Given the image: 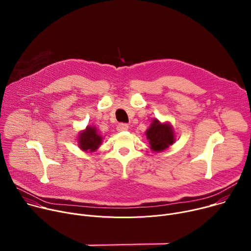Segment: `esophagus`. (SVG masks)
I'll return each mask as SVG.
<instances>
[{"instance_id":"34e87169","label":"esophagus","mask_w":251,"mask_h":251,"mask_svg":"<svg viewBox=\"0 0 251 251\" xmlns=\"http://www.w3.org/2000/svg\"><path fill=\"white\" fill-rule=\"evenodd\" d=\"M128 128H129V126L127 124H125V123H119L117 125V131H119V132L126 131V130H128Z\"/></svg>"}]
</instances>
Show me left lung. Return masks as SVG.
Returning <instances> with one entry per match:
<instances>
[{"label": "left lung", "instance_id": "1", "mask_svg": "<svg viewBox=\"0 0 251 251\" xmlns=\"http://www.w3.org/2000/svg\"><path fill=\"white\" fill-rule=\"evenodd\" d=\"M145 134L149 140L150 149L157 153L165 151L176 142L174 128L170 122L162 123L154 119Z\"/></svg>", "mask_w": 251, "mask_h": 251}]
</instances>
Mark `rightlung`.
Masks as SVG:
<instances>
[{
  "instance_id": "obj_1",
  "label": "right lung",
  "mask_w": 251,
  "mask_h": 251,
  "mask_svg": "<svg viewBox=\"0 0 251 251\" xmlns=\"http://www.w3.org/2000/svg\"><path fill=\"white\" fill-rule=\"evenodd\" d=\"M103 137L97 132L94 126H87L78 134L77 144L83 152H95L102 144Z\"/></svg>"
}]
</instances>
